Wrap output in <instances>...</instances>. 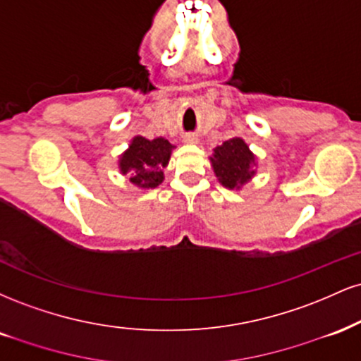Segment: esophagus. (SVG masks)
<instances>
[{
    "instance_id": "esophagus-1",
    "label": "esophagus",
    "mask_w": 361,
    "mask_h": 361,
    "mask_svg": "<svg viewBox=\"0 0 361 361\" xmlns=\"http://www.w3.org/2000/svg\"><path fill=\"white\" fill-rule=\"evenodd\" d=\"M185 142L186 144H197L198 142V137L195 134H186L185 135Z\"/></svg>"
}]
</instances>
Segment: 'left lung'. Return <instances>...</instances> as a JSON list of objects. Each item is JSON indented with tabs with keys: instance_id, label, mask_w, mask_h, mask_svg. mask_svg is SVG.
<instances>
[{
	"instance_id": "obj_1",
	"label": "left lung",
	"mask_w": 361,
	"mask_h": 361,
	"mask_svg": "<svg viewBox=\"0 0 361 361\" xmlns=\"http://www.w3.org/2000/svg\"><path fill=\"white\" fill-rule=\"evenodd\" d=\"M210 163L215 176L229 190H239L256 173L252 169L256 166V157L241 137H233L215 147Z\"/></svg>"
}]
</instances>
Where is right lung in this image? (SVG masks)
I'll return each instance as SVG.
<instances>
[{"label": "right lung", "mask_w": 361, "mask_h": 361, "mask_svg": "<svg viewBox=\"0 0 361 361\" xmlns=\"http://www.w3.org/2000/svg\"><path fill=\"white\" fill-rule=\"evenodd\" d=\"M173 149L175 146L164 137L149 140L135 135L127 151L120 156V173L128 175V181L139 188H156L163 183V169L168 166Z\"/></svg>", "instance_id": "obj_1"}]
</instances>
